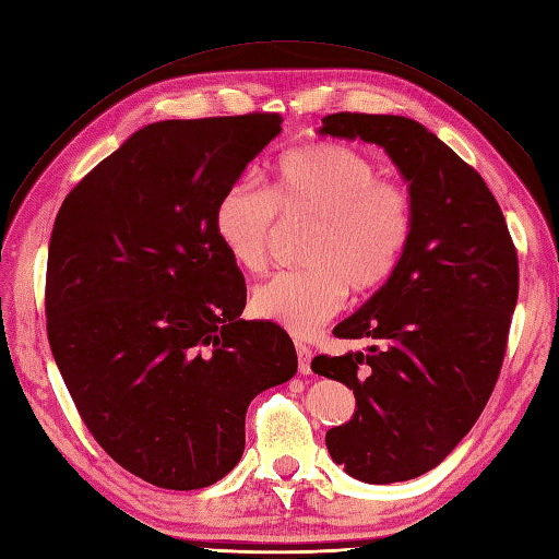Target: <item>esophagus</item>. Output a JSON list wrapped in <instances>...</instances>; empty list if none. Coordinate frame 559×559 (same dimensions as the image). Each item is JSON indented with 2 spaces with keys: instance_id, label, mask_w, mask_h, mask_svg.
<instances>
[{
  "instance_id": "1",
  "label": "esophagus",
  "mask_w": 559,
  "mask_h": 559,
  "mask_svg": "<svg viewBox=\"0 0 559 559\" xmlns=\"http://www.w3.org/2000/svg\"><path fill=\"white\" fill-rule=\"evenodd\" d=\"M296 353H298V370H301V374H310V358H312V350H310L306 344L296 342Z\"/></svg>"
}]
</instances>
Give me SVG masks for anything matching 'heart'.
I'll return each instance as SVG.
<instances>
[{
	"instance_id": "1",
	"label": "heart",
	"mask_w": 559,
	"mask_h": 559,
	"mask_svg": "<svg viewBox=\"0 0 559 559\" xmlns=\"http://www.w3.org/2000/svg\"><path fill=\"white\" fill-rule=\"evenodd\" d=\"M280 221L312 223L301 253L308 267L263 282L251 308L306 336L344 308L350 287L367 294L396 275L413 239L415 209L411 192L379 177L370 156L318 142L284 154L267 189L247 180L229 185L215 203L213 229L235 265L258 275L270 263Z\"/></svg>"
}]
</instances>
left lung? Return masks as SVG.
Here are the masks:
<instances>
[{"label": "left lung", "instance_id": "1", "mask_svg": "<svg viewBox=\"0 0 559 559\" xmlns=\"http://www.w3.org/2000/svg\"><path fill=\"white\" fill-rule=\"evenodd\" d=\"M320 134L382 146L413 199V239L384 287L334 326L367 350L318 356L356 413L326 431L336 465L365 484L433 469L474 427L500 374L520 292L506 217L481 175L421 122L332 114Z\"/></svg>", "mask_w": 559, "mask_h": 559}]
</instances>
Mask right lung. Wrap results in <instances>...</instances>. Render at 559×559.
<instances>
[{
  "instance_id": "right-lung-1",
  "label": "right lung",
  "mask_w": 559,
  "mask_h": 559,
  "mask_svg": "<svg viewBox=\"0 0 559 559\" xmlns=\"http://www.w3.org/2000/svg\"><path fill=\"white\" fill-rule=\"evenodd\" d=\"M277 114L144 126L61 203L47 258V334L68 393L120 467L173 491L241 460L258 393L296 350L247 322V284L215 203L282 132Z\"/></svg>"
}]
</instances>
